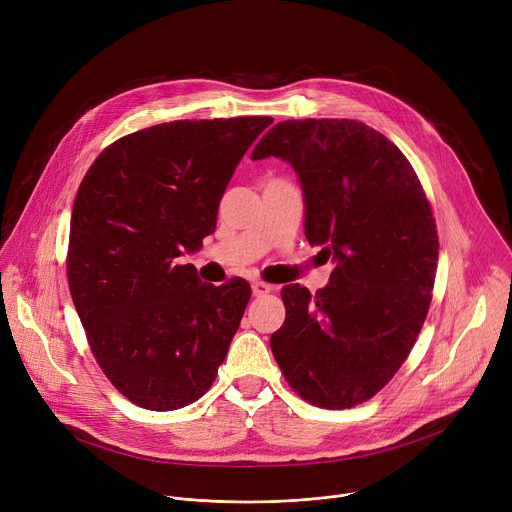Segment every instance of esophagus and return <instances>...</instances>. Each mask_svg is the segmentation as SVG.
Returning <instances> with one entry per match:
<instances>
[{
	"mask_svg": "<svg viewBox=\"0 0 512 512\" xmlns=\"http://www.w3.org/2000/svg\"><path fill=\"white\" fill-rule=\"evenodd\" d=\"M251 289H253V296L255 298H261V296H267L273 287L269 283H265V281H253Z\"/></svg>",
	"mask_w": 512,
	"mask_h": 512,
	"instance_id": "34e87169",
	"label": "esophagus"
}]
</instances>
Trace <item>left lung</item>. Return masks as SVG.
<instances>
[{"instance_id": "left-lung-1", "label": "left lung", "mask_w": 512, "mask_h": 512, "mask_svg": "<svg viewBox=\"0 0 512 512\" xmlns=\"http://www.w3.org/2000/svg\"><path fill=\"white\" fill-rule=\"evenodd\" d=\"M271 156L298 174L306 239L336 263L316 296L281 289L271 352L302 399L354 407L393 379L425 322L440 249L431 206L397 145L354 119L281 121L251 160Z\"/></svg>"}]
</instances>
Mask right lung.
Wrapping results in <instances>:
<instances>
[{
  "label": "right lung",
  "instance_id": "add662e5",
  "mask_svg": "<svg viewBox=\"0 0 512 512\" xmlns=\"http://www.w3.org/2000/svg\"><path fill=\"white\" fill-rule=\"evenodd\" d=\"M273 117L170 121L117 139L83 178L68 285L99 367L131 403L174 411L216 379L251 287L202 283L178 257L216 229L221 198Z\"/></svg>",
  "mask_w": 512,
  "mask_h": 512
}]
</instances>
